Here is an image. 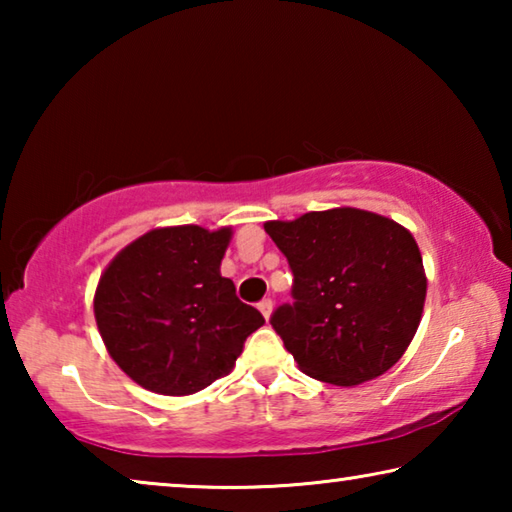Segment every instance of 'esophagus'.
<instances>
[{"label": "esophagus", "instance_id": "1", "mask_svg": "<svg viewBox=\"0 0 512 512\" xmlns=\"http://www.w3.org/2000/svg\"><path fill=\"white\" fill-rule=\"evenodd\" d=\"M259 311H262V316L268 320V318H271V311H273V300L271 298H264L262 302H259Z\"/></svg>", "mask_w": 512, "mask_h": 512}]
</instances>
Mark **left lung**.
I'll use <instances>...</instances> for the list:
<instances>
[{
    "mask_svg": "<svg viewBox=\"0 0 512 512\" xmlns=\"http://www.w3.org/2000/svg\"><path fill=\"white\" fill-rule=\"evenodd\" d=\"M264 230L293 273L271 325L305 375L357 386L393 368L418 332L427 275L415 239L388 216L334 207Z\"/></svg>",
    "mask_w": 512,
    "mask_h": 512,
    "instance_id": "1",
    "label": "left lung"
}]
</instances>
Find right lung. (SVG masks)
Here are the masks:
<instances>
[{
  "instance_id": "right-lung-1",
  "label": "right lung",
  "mask_w": 512,
  "mask_h": 512,
  "mask_svg": "<svg viewBox=\"0 0 512 512\" xmlns=\"http://www.w3.org/2000/svg\"><path fill=\"white\" fill-rule=\"evenodd\" d=\"M232 228L146 232L101 273L94 318L117 366L146 391L192 395L228 375L264 325L221 275Z\"/></svg>"
}]
</instances>
